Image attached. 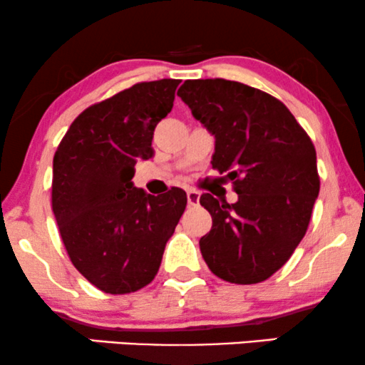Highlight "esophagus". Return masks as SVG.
Here are the masks:
<instances>
[{"mask_svg": "<svg viewBox=\"0 0 365 365\" xmlns=\"http://www.w3.org/2000/svg\"><path fill=\"white\" fill-rule=\"evenodd\" d=\"M186 196H187V205L190 206H196L197 203H200V192H197L196 190H187Z\"/></svg>", "mask_w": 365, "mask_h": 365, "instance_id": "obj_1", "label": "esophagus"}]
</instances>
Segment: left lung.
Here are the masks:
<instances>
[{"mask_svg": "<svg viewBox=\"0 0 365 365\" xmlns=\"http://www.w3.org/2000/svg\"><path fill=\"white\" fill-rule=\"evenodd\" d=\"M178 96L215 135L211 164L238 195L233 205L200 197L213 218L200 240L205 262L233 284L262 282L308 230L320 192L312 138L284 103L237 81H184Z\"/></svg>", "mask_w": 365, "mask_h": 365, "instance_id": "left-lung-1", "label": "left lung"}]
</instances>
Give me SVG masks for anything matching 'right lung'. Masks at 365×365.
<instances>
[{
    "label": "right lung",
    "instance_id": "1",
    "mask_svg": "<svg viewBox=\"0 0 365 365\" xmlns=\"http://www.w3.org/2000/svg\"><path fill=\"white\" fill-rule=\"evenodd\" d=\"M179 83H137L94 103L71 123L53 155L52 211L67 255L110 294L152 282L186 208L179 187L152 196L132 182L135 164L154 154V130L173 110Z\"/></svg>",
    "mask_w": 365,
    "mask_h": 365
}]
</instances>
